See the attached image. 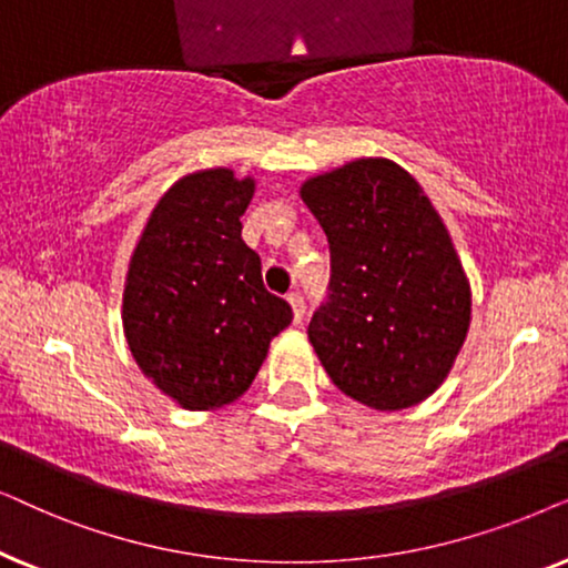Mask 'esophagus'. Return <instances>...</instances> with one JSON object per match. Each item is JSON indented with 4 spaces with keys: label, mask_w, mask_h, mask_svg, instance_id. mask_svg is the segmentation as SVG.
Wrapping results in <instances>:
<instances>
[{
    "label": "esophagus",
    "mask_w": 568,
    "mask_h": 568,
    "mask_svg": "<svg viewBox=\"0 0 568 568\" xmlns=\"http://www.w3.org/2000/svg\"><path fill=\"white\" fill-rule=\"evenodd\" d=\"M288 304L293 308V322L298 324L301 320H304V314H306V301H304V296H301V293H291Z\"/></svg>",
    "instance_id": "obj_1"
}]
</instances>
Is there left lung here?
<instances>
[{
  "label": "left lung",
  "instance_id": "1",
  "mask_svg": "<svg viewBox=\"0 0 568 568\" xmlns=\"http://www.w3.org/2000/svg\"><path fill=\"white\" fill-rule=\"evenodd\" d=\"M329 241V296L308 324L332 384L374 410L434 395L470 327V283L418 181L361 158L301 186Z\"/></svg>",
  "mask_w": 568,
  "mask_h": 568
}]
</instances>
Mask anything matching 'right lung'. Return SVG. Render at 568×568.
<instances>
[{
  "label": "right lung",
  "instance_id": "add662e5",
  "mask_svg": "<svg viewBox=\"0 0 568 568\" xmlns=\"http://www.w3.org/2000/svg\"><path fill=\"white\" fill-rule=\"evenodd\" d=\"M254 179L207 169L161 196L124 285V335L142 374L186 410H213L252 387L270 339L293 320L241 239Z\"/></svg>",
  "mask_w": 568,
  "mask_h": 568
}]
</instances>
